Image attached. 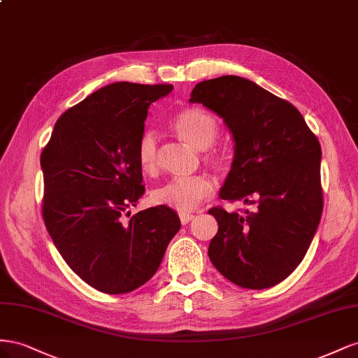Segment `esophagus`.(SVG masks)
Instances as JSON below:
<instances>
[{"label":"esophagus","mask_w":358,"mask_h":358,"mask_svg":"<svg viewBox=\"0 0 358 358\" xmlns=\"http://www.w3.org/2000/svg\"><path fill=\"white\" fill-rule=\"evenodd\" d=\"M195 219V216H193V214H189V213H180V220H181V223L182 224H186V223H189L190 220H193Z\"/></svg>","instance_id":"34e87169"}]
</instances>
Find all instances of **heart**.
Returning a JSON list of instances; mask_svg holds the SVG:
<instances>
[{
	"label": "heart",
	"instance_id": "1",
	"mask_svg": "<svg viewBox=\"0 0 358 358\" xmlns=\"http://www.w3.org/2000/svg\"><path fill=\"white\" fill-rule=\"evenodd\" d=\"M171 127L177 136L196 150H208L219 136L217 122L210 112L201 108L180 110L171 120ZM136 157L139 168L145 173L156 172L159 166V145L152 131H144L138 141ZM210 165L217 169L228 166V157L223 152H213L207 157ZM214 193V185L207 176L173 178L151 193V201L157 206L169 207L181 213L196 210L202 201Z\"/></svg>",
	"mask_w": 358,
	"mask_h": 358
}]
</instances>
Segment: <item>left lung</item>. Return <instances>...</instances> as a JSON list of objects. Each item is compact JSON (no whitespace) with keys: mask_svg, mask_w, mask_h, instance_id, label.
I'll return each mask as SVG.
<instances>
[{"mask_svg":"<svg viewBox=\"0 0 358 358\" xmlns=\"http://www.w3.org/2000/svg\"><path fill=\"white\" fill-rule=\"evenodd\" d=\"M189 101L223 118L232 135L234 159L219 196L255 206L243 214L208 211L219 223L210 261L241 288L274 287L299 267L318 229L320 141L289 101L240 76L202 80Z\"/></svg>","mask_w":358,"mask_h":358,"instance_id":"left-lung-1","label":"left lung"}]
</instances>
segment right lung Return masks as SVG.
Wrapping results in <instances>:
<instances>
[{"instance_id": "add662e5", "label": "right lung", "mask_w": 358, "mask_h": 358, "mask_svg": "<svg viewBox=\"0 0 358 358\" xmlns=\"http://www.w3.org/2000/svg\"><path fill=\"white\" fill-rule=\"evenodd\" d=\"M172 88L101 87L58 118L40 157L49 236L69 267L105 294H126L148 282L181 227L169 207L131 217L129 211L145 192L136 147L148 108Z\"/></svg>"}]
</instances>
